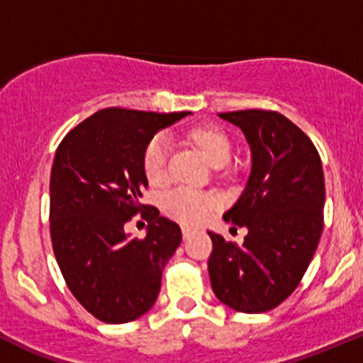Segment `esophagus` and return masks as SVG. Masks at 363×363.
<instances>
[{
	"instance_id": "esophagus-1",
	"label": "esophagus",
	"mask_w": 363,
	"mask_h": 363,
	"mask_svg": "<svg viewBox=\"0 0 363 363\" xmlns=\"http://www.w3.org/2000/svg\"><path fill=\"white\" fill-rule=\"evenodd\" d=\"M182 233H183V238L189 239L194 234V230L190 229V227H182Z\"/></svg>"
}]
</instances>
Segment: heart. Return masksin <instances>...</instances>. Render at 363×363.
Segmentation results:
<instances>
[{
	"instance_id": "b5f03b06",
	"label": "heart",
	"mask_w": 363,
	"mask_h": 363,
	"mask_svg": "<svg viewBox=\"0 0 363 363\" xmlns=\"http://www.w3.org/2000/svg\"><path fill=\"white\" fill-rule=\"evenodd\" d=\"M190 138L201 148L213 167H222L229 162L230 140L222 129L215 125H199L192 129ZM171 143L166 134H157L148 141L143 154V171L148 182L160 183L167 177V160H169ZM220 206V199L215 194L201 192L190 186H177L164 194L162 208L171 218L186 225H199L206 222L213 211Z\"/></svg>"
}]
</instances>
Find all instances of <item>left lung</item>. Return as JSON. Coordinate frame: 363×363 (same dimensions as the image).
Wrapping results in <instances>:
<instances>
[{
  "mask_svg": "<svg viewBox=\"0 0 363 363\" xmlns=\"http://www.w3.org/2000/svg\"><path fill=\"white\" fill-rule=\"evenodd\" d=\"M252 150V173L225 222L246 227L245 242L208 233L211 289L229 308L265 313L297 289L323 230L325 178L313 141L278 111L218 113Z\"/></svg>",
  "mask_w": 363,
  "mask_h": 363,
  "instance_id": "1",
  "label": "left lung"
}]
</instances>
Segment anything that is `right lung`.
<instances>
[{
	"mask_svg": "<svg viewBox=\"0 0 363 363\" xmlns=\"http://www.w3.org/2000/svg\"><path fill=\"white\" fill-rule=\"evenodd\" d=\"M189 113L104 108L71 129L55 152L52 248L71 294L104 323H127L155 304L164 267L182 242L180 225L140 199L148 186V141ZM138 212L149 222L143 240L123 229Z\"/></svg>",
	"mask_w": 363,
	"mask_h": 363,
	"instance_id": "obj_1",
	"label": "right lung"
}]
</instances>
